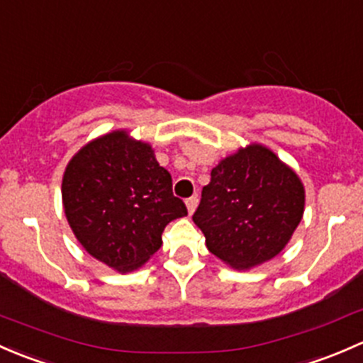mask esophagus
<instances>
[{
	"label": "esophagus",
	"instance_id": "34e87169",
	"mask_svg": "<svg viewBox=\"0 0 363 363\" xmlns=\"http://www.w3.org/2000/svg\"><path fill=\"white\" fill-rule=\"evenodd\" d=\"M196 205H199V196H196V195L189 196V199L186 200V207H188V212H189V214H193V212H195Z\"/></svg>",
	"mask_w": 363,
	"mask_h": 363
}]
</instances>
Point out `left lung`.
<instances>
[{"instance_id": "obj_1", "label": "left lung", "mask_w": 363, "mask_h": 363, "mask_svg": "<svg viewBox=\"0 0 363 363\" xmlns=\"http://www.w3.org/2000/svg\"><path fill=\"white\" fill-rule=\"evenodd\" d=\"M303 214V186L262 145H250L211 172L193 221L207 250L235 269L274 258Z\"/></svg>"}]
</instances>
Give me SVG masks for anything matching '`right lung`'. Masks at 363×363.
<instances>
[{
    "label": "right lung",
    "instance_id": "right-lung-1",
    "mask_svg": "<svg viewBox=\"0 0 363 363\" xmlns=\"http://www.w3.org/2000/svg\"><path fill=\"white\" fill-rule=\"evenodd\" d=\"M65 214L79 242L128 272L161 247L172 219L188 214L151 145L113 131L80 149L63 177Z\"/></svg>",
    "mask_w": 363,
    "mask_h": 363
}]
</instances>
